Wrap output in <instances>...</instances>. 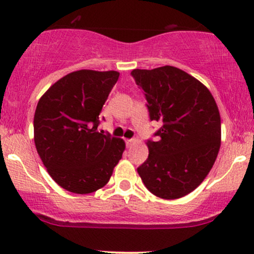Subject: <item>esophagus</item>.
Wrapping results in <instances>:
<instances>
[{
  "instance_id": "obj_1",
  "label": "esophagus",
  "mask_w": 254,
  "mask_h": 254,
  "mask_svg": "<svg viewBox=\"0 0 254 254\" xmlns=\"http://www.w3.org/2000/svg\"><path fill=\"white\" fill-rule=\"evenodd\" d=\"M136 140H133V138H130V140H125V144H127V148H130V147L132 146L133 143H135Z\"/></svg>"
}]
</instances>
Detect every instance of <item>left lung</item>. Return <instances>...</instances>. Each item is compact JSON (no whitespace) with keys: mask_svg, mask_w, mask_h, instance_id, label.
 Segmentation results:
<instances>
[{"mask_svg":"<svg viewBox=\"0 0 254 254\" xmlns=\"http://www.w3.org/2000/svg\"><path fill=\"white\" fill-rule=\"evenodd\" d=\"M147 100L150 121L161 127L137 168L142 182L161 199L193 191L212 169L221 147V116L212 94L196 78L174 66L133 69Z\"/></svg>","mask_w":254,"mask_h":254,"instance_id":"obj_1","label":"left lung"}]
</instances>
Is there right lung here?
<instances>
[{
	"label": "right lung",
	"instance_id": "obj_1",
	"mask_svg": "<svg viewBox=\"0 0 254 254\" xmlns=\"http://www.w3.org/2000/svg\"><path fill=\"white\" fill-rule=\"evenodd\" d=\"M117 71L79 69L54 83L37 104L35 144L61 188L89 194L107 185L122 159V138L97 131L100 113L118 80Z\"/></svg>",
	"mask_w": 254,
	"mask_h": 254
}]
</instances>
